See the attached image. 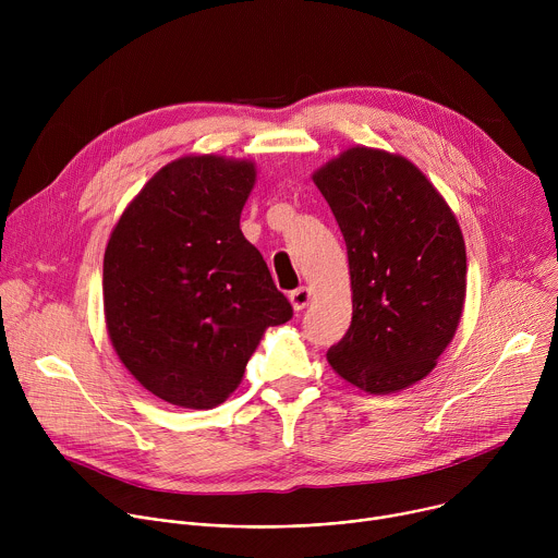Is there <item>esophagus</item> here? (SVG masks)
<instances>
[{"instance_id":"esophagus-1","label":"esophagus","mask_w":558,"mask_h":558,"mask_svg":"<svg viewBox=\"0 0 558 558\" xmlns=\"http://www.w3.org/2000/svg\"><path fill=\"white\" fill-rule=\"evenodd\" d=\"M289 300H291V306H293L295 311H302V308L308 306V302H311V289L300 287V289H295V291L289 293Z\"/></svg>"}]
</instances>
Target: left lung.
Returning a JSON list of instances; mask_svg holds the SVG:
<instances>
[{
    "label": "left lung",
    "mask_w": 558,
    "mask_h": 558,
    "mask_svg": "<svg viewBox=\"0 0 558 558\" xmlns=\"http://www.w3.org/2000/svg\"><path fill=\"white\" fill-rule=\"evenodd\" d=\"M347 243L353 317L327 353L373 395L424 379L446 351L465 300V245L435 185L409 158L355 145L313 174Z\"/></svg>",
    "instance_id": "8db88e82"
}]
</instances>
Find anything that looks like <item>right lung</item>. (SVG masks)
<instances>
[{
	"label": "right lung",
	"instance_id": "obj_1",
	"mask_svg": "<svg viewBox=\"0 0 558 558\" xmlns=\"http://www.w3.org/2000/svg\"><path fill=\"white\" fill-rule=\"evenodd\" d=\"M252 161L201 154L158 170L104 256V311L123 366L158 400L214 409L293 308L241 231Z\"/></svg>",
	"mask_w": 558,
	"mask_h": 558
}]
</instances>
